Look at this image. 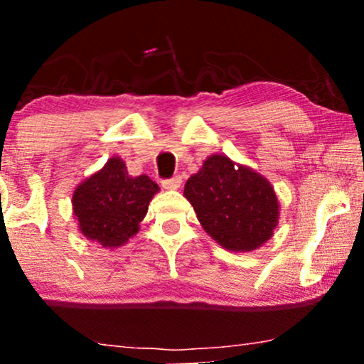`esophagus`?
I'll return each mask as SVG.
<instances>
[{"label": "esophagus", "instance_id": "obj_1", "mask_svg": "<svg viewBox=\"0 0 364 364\" xmlns=\"http://www.w3.org/2000/svg\"><path fill=\"white\" fill-rule=\"evenodd\" d=\"M181 176H174L171 179H164L162 181V188H166V190H178L179 186H181Z\"/></svg>", "mask_w": 364, "mask_h": 364}]
</instances>
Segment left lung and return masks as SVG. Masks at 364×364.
Instances as JSON below:
<instances>
[{
  "label": "left lung",
  "mask_w": 364,
  "mask_h": 364,
  "mask_svg": "<svg viewBox=\"0 0 364 364\" xmlns=\"http://www.w3.org/2000/svg\"><path fill=\"white\" fill-rule=\"evenodd\" d=\"M183 195L207 235L229 252L260 248L279 224L281 203L269 179L228 156L207 157Z\"/></svg>",
  "instance_id": "left-lung-1"
}]
</instances>
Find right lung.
I'll use <instances>...</instances> for the list:
<instances>
[{"mask_svg":"<svg viewBox=\"0 0 364 364\" xmlns=\"http://www.w3.org/2000/svg\"><path fill=\"white\" fill-rule=\"evenodd\" d=\"M159 190L147 174L129 176L123 159L111 157L75 188L72 205L78 231L102 248H119L140 231Z\"/></svg>","mask_w":364,"mask_h":364,"instance_id":"obj_1","label":"right lung"}]
</instances>
